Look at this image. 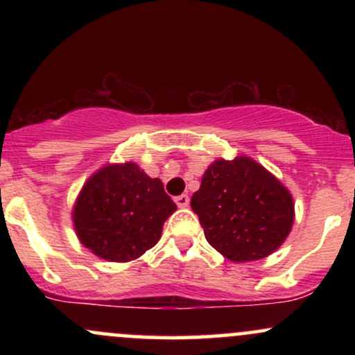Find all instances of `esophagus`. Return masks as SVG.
<instances>
[{
  "mask_svg": "<svg viewBox=\"0 0 355 355\" xmlns=\"http://www.w3.org/2000/svg\"><path fill=\"white\" fill-rule=\"evenodd\" d=\"M175 203H177L178 205V209H185V207H189V203H190V198H189V195H178V197H175Z\"/></svg>",
  "mask_w": 355,
  "mask_h": 355,
  "instance_id": "1",
  "label": "esophagus"
}]
</instances>
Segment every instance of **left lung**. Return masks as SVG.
Returning a JSON list of instances; mask_svg holds the SVG:
<instances>
[{"label": "left lung", "mask_w": 355, "mask_h": 355, "mask_svg": "<svg viewBox=\"0 0 355 355\" xmlns=\"http://www.w3.org/2000/svg\"><path fill=\"white\" fill-rule=\"evenodd\" d=\"M207 242L232 262L274 254L291 234L294 198L268 170L248 157L218 158L191 197Z\"/></svg>", "instance_id": "left-lung-1"}]
</instances>
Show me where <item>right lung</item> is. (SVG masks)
Here are the masks:
<instances>
[{"instance_id": "add662e5", "label": "right lung", "mask_w": 355, "mask_h": 355, "mask_svg": "<svg viewBox=\"0 0 355 355\" xmlns=\"http://www.w3.org/2000/svg\"><path fill=\"white\" fill-rule=\"evenodd\" d=\"M177 210L160 178H150L133 162L105 165L88 178L73 207L80 242L100 259L130 262L162 237Z\"/></svg>"}]
</instances>
